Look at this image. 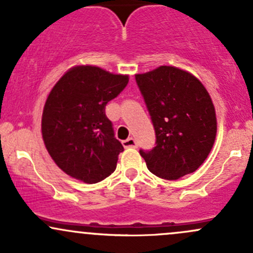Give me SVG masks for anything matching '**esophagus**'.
<instances>
[{
  "label": "esophagus",
  "instance_id": "obj_1",
  "mask_svg": "<svg viewBox=\"0 0 253 253\" xmlns=\"http://www.w3.org/2000/svg\"><path fill=\"white\" fill-rule=\"evenodd\" d=\"M123 146L126 148H135V147H137V142L135 141V138L129 137V138H126V140L123 141Z\"/></svg>",
  "mask_w": 253,
  "mask_h": 253
}]
</instances>
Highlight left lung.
<instances>
[{
  "mask_svg": "<svg viewBox=\"0 0 253 253\" xmlns=\"http://www.w3.org/2000/svg\"><path fill=\"white\" fill-rule=\"evenodd\" d=\"M156 130V147L140 154L152 173L177 180L208 158L217 132L216 111L203 83L175 66L135 75Z\"/></svg>",
  "mask_w": 253,
  "mask_h": 253,
  "instance_id": "1",
  "label": "left lung"
}]
</instances>
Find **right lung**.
I'll list each match as a JSON object with an SVG mask.
<instances>
[{
	"instance_id": "right-lung-1",
	"label": "right lung",
	"mask_w": 253,
	"mask_h": 253,
	"mask_svg": "<svg viewBox=\"0 0 253 253\" xmlns=\"http://www.w3.org/2000/svg\"><path fill=\"white\" fill-rule=\"evenodd\" d=\"M129 82L97 66L70 69L50 90L42 113V137L56 165L71 177L96 183L116 170L123 146L105 107Z\"/></svg>"
}]
</instances>
